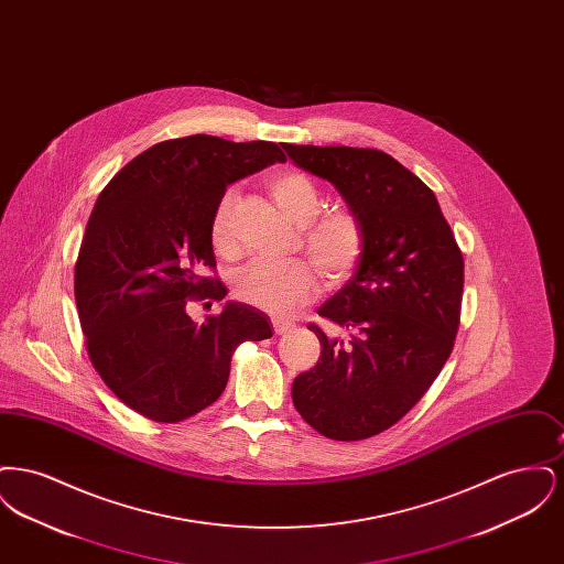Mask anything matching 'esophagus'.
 <instances>
[{
  "label": "esophagus",
  "instance_id": "1",
  "mask_svg": "<svg viewBox=\"0 0 564 564\" xmlns=\"http://www.w3.org/2000/svg\"><path fill=\"white\" fill-rule=\"evenodd\" d=\"M272 327H274V334H279V336H281V334L292 332V329H294V323L279 322V319H276V322H272Z\"/></svg>",
  "mask_w": 564,
  "mask_h": 564
}]
</instances>
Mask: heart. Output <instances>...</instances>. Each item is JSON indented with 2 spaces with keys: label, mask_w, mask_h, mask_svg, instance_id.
Returning a JSON list of instances; mask_svg holds the SVG:
<instances>
[{
  "label": "heart",
  "mask_w": 564,
  "mask_h": 564,
  "mask_svg": "<svg viewBox=\"0 0 564 564\" xmlns=\"http://www.w3.org/2000/svg\"><path fill=\"white\" fill-rule=\"evenodd\" d=\"M270 192L283 214L300 224L302 245L323 279L327 283L349 279L366 253V226L361 217L349 207H334L319 214L322 192L306 173L300 171L276 173L270 180ZM237 200V189H226L215 205L209 224L212 245L224 258H232L239 251L232 232ZM315 269L304 260H256L237 272L235 294L272 317H283L315 297Z\"/></svg>",
  "instance_id": "b5f03b06"
}]
</instances>
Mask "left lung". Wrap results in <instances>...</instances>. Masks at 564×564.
<instances>
[{
    "label": "left lung",
    "instance_id": "1",
    "mask_svg": "<svg viewBox=\"0 0 564 564\" xmlns=\"http://www.w3.org/2000/svg\"><path fill=\"white\" fill-rule=\"evenodd\" d=\"M288 156L332 182L366 226V253L349 283L317 311L347 332L327 336L317 366L292 384L300 416L329 440L393 427L430 391L455 347L463 253L435 194L372 148L294 145Z\"/></svg>",
    "mask_w": 564,
    "mask_h": 564
}]
</instances>
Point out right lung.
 Masks as SVG:
<instances>
[{"instance_id": "1", "label": "right lung", "mask_w": 564, "mask_h": 564, "mask_svg": "<svg viewBox=\"0 0 564 564\" xmlns=\"http://www.w3.org/2000/svg\"><path fill=\"white\" fill-rule=\"evenodd\" d=\"M272 141L189 134L152 145L101 189L76 260L74 292L90 364L141 416L180 423L226 389L245 340L272 336L258 308L228 302L203 325L188 300H221L209 224L228 184L272 162Z\"/></svg>"}]
</instances>
